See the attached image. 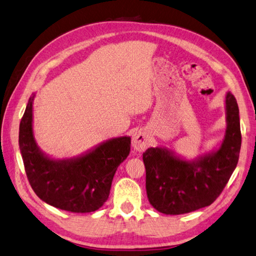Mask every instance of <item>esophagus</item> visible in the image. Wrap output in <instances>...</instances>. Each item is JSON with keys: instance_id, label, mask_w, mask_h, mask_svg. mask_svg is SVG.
<instances>
[{"instance_id": "1", "label": "esophagus", "mask_w": 256, "mask_h": 256, "mask_svg": "<svg viewBox=\"0 0 256 256\" xmlns=\"http://www.w3.org/2000/svg\"><path fill=\"white\" fill-rule=\"evenodd\" d=\"M149 144H150V138L145 130H140L134 133L132 137V145L136 152H144V150H146L147 147L149 146Z\"/></svg>"}]
</instances>
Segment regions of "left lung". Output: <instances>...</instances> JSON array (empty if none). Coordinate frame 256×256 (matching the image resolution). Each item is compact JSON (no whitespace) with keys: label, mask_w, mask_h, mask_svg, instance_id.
I'll return each instance as SVG.
<instances>
[{"label":"left lung","mask_w":256,"mask_h":256,"mask_svg":"<svg viewBox=\"0 0 256 256\" xmlns=\"http://www.w3.org/2000/svg\"><path fill=\"white\" fill-rule=\"evenodd\" d=\"M226 130L218 147L188 160L166 147L142 154L148 200L156 211L178 215L206 208L216 200L237 166L241 147L239 108L225 95Z\"/></svg>","instance_id":"8db88e82"}]
</instances>
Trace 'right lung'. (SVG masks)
Returning <instances> with one entry per match:
<instances>
[{"label":"right lung","mask_w":256,"mask_h":256,"mask_svg":"<svg viewBox=\"0 0 256 256\" xmlns=\"http://www.w3.org/2000/svg\"><path fill=\"white\" fill-rule=\"evenodd\" d=\"M32 94L19 126V149L28 180L48 204L74 213H90L107 201L118 166L130 152V137H114L74 158L55 159L38 146L34 133Z\"/></svg>","instance_id":"1"}]
</instances>
